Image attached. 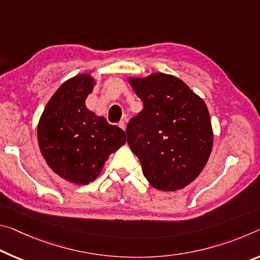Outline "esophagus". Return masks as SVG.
I'll list each match as a JSON object with an SVG mask.
<instances>
[{"label":"esophagus","mask_w":260,"mask_h":260,"mask_svg":"<svg viewBox=\"0 0 260 260\" xmlns=\"http://www.w3.org/2000/svg\"><path fill=\"white\" fill-rule=\"evenodd\" d=\"M119 127H120L121 129L126 131V121H120V122H119Z\"/></svg>","instance_id":"obj_1"}]
</instances>
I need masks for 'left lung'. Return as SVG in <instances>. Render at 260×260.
Segmentation results:
<instances>
[{"mask_svg": "<svg viewBox=\"0 0 260 260\" xmlns=\"http://www.w3.org/2000/svg\"><path fill=\"white\" fill-rule=\"evenodd\" d=\"M128 82L143 103L126 128L143 176L159 191L184 188L200 175L212 152L207 106L186 83L168 74L131 77Z\"/></svg>", "mask_w": 260, "mask_h": 260, "instance_id": "obj_1", "label": "left lung"}]
</instances>
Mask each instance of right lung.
I'll use <instances>...</instances> for the list:
<instances>
[{"label":"right lung","instance_id":"right-lung-1","mask_svg":"<svg viewBox=\"0 0 260 260\" xmlns=\"http://www.w3.org/2000/svg\"><path fill=\"white\" fill-rule=\"evenodd\" d=\"M96 84L76 75L56 90L38 123V143L48 167L68 182L86 185L102 172L109 156L126 142L125 132L86 109Z\"/></svg>","mask_w":260,"mask_h":260}]
</instances>
